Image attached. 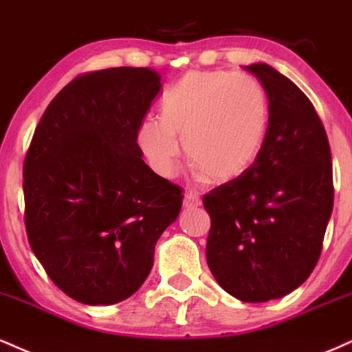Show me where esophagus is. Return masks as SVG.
<instances>
[{
    "label": "esophagus",
    "mask_w": 352,
    "mask_h": 352,
    "mask_svg": "<svg viewBox=\"0 0 352 352\" xmlns=\"http://www.w3.org/2000/svg\"><path fill=\"white\" fill-rule=\"evenodd\" d=\"M183 204L184 208H197L201 206V197L196 192H186Z\"/></svg>",
    "instance_id": "esophagus-1"
}]
</instances>
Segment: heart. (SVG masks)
<instances>
[{"label": "heart", "instance_id": "b5f03b06", "mask_svg": "<svg viewBox=\"0 0 352 352\" xmlns=\"http://www.w3.org/2000/svg\"><path fill=\"white\" fill-rule=\"evenodd\" d=\"M270 107L255 78L229 70L188 74L166 95L163 117L138 128V146L160 176L171 177L181 158L180 136L199 177L226 183L257 160L267 136Z\"/></svg>", "mask_w": 352, "mask_h": 352}]
</instances>
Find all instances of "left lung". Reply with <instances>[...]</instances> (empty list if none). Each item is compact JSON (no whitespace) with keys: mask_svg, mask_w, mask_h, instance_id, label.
<instances>
[{"mask_svg":"<svg viewBox=\"0 0 352 352\" xmlns=\"http://www.w3.org/2000/svg\"><path fill=\"white\" fill-rule=\"evenodd\" d=\"M270 120L257 160L202 197L210 216L206 258L214 278L245 303L282 298L311 275L333 212L328 136L309 98L267 64Z\"/></svg>","mask_w":352,"mask_h":352,"instance_id":"left-lung-1","label":"left lung"}]
</instances>
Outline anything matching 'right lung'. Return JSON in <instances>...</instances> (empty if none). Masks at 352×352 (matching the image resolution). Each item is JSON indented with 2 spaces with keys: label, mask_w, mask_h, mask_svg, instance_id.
<instances>
[{
  "label": "right lung",
  "mask_w": 352,
  "mask_h": 352,
  "mask_svg": "<svg viewBox=\"0 0 352 352\" xmlns=\"http://www.w3.org/2000/svg\"><path fill=\"white\" fill-rule=\"evenodd\" d=\"M161 90L146 67L82 74L37 123L24 158L32 252L65 295L113 305L142 287L183 189L142 160L138 128Z\"/></svg>",
  "instance_id": "add662e5"
}]
</instances>
